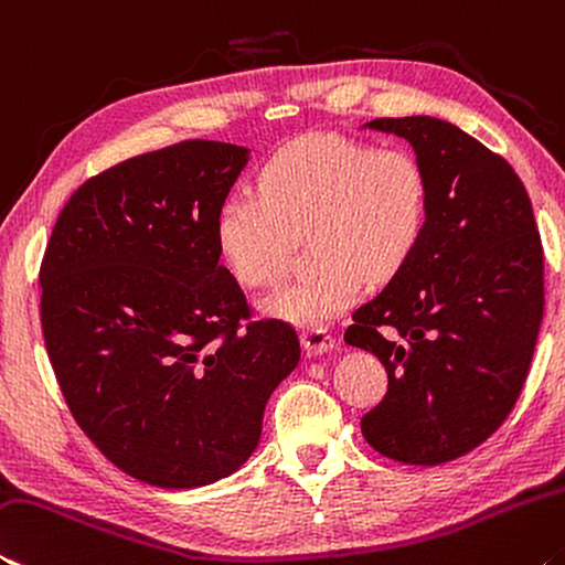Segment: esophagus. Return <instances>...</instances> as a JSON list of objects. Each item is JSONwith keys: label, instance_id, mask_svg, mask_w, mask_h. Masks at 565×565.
Returning a JSON list of instances; mask_svg holds the SVG:
<instances>
[{"label": "esophagus", "instance_id": "1", "mask_svg": "<svg viewBox=\"0 0 565 565\" xmlns=\"http://www.w3.org/2000/svg\"><path fill=\"white\" fill-rule=\"evenodd\" d=\"M300 343L310 355H322L335 348V338H332L326 328H308L300 332Z\"/></svg>", "mask_w": 565, "mask_h": 565}]
</instances>
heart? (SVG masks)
I'll return each instance as SVG.
<instances>
[{
	"instance_id": "heart-1",
	"label": "heart",
	"mask_w": 565,
	"mask_h": 565,
	"mask_svg": "<svg viewBox=\"0 0 565 565\" xmlns=\"http://www.w3.org/2000/svg\"><path fill=\"white\" fill-rule=\"evenodd\" d=\"M428 225V178L411 150L312 135L263 164L255 195H230L215 217L222 263L245 288H267L308 237L318 267L267 295L263 310L320 326L353 308L365 277L387 282Z\"/></svg>"
}]
</instances>
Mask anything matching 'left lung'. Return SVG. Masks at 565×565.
I'll return each instance as SVG.
<instances>
[{
  "label": "left lung",
  "instance_id": "obj_1",
  "mask_svg": "<svg viewBox=\"0 0 565 565\" xmlns=\"http://www.w3.org/2000/svg\"><path fill=\"white\" fill-rule=\"evenodd\" d=\"M365 127L413 145L428 225L345 330L387 373L360 430L385 458L448 463L491 438L521 395L543 320L541 235L521 178L460 127L425 115Z\"/></svg>",
  "mask_w": 565,
  "mask_h": 565
}]
</instances>
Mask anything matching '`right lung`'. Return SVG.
<instances>
[{"mask_svg": "<svg viewBox=\"0 0 565 565\" xmlns=\"http://www.w3.org/2000/svg\"><path fill=\"white\" fill-rule=\"evenodd\" d=\"M247 150L184 140L79 184L40 267L42 332L72 418L142 483L198 488L245 463L300 360L255 320L215 245Z\"/></svg>", "mask_w": 565, "mask_h": 565, "instance_id": "add662e5", "label": "right lung"}]
</instances>
